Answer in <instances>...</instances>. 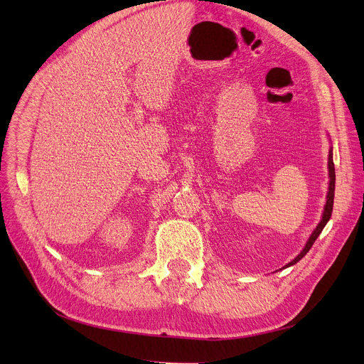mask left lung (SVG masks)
Here are the masks:
<instances>
[{
	"instance_id": "left-lung-1",
	"label": "left lung",
	"mask_w": 364,
	"mask_h": 364,
	"mask_svg": "<svg viewBox=\"0 0 364 364\" xmlns=\"http://www.w3.org/2000/svg\"><path fill=\"white\" fill-rule=\"evenodd\" d=\"M329 177H331V181H329V192H328V200H326V205H324V213H323V217H321V221L318 223V225L316 227V230L313 232V235L310 236L307 245H305V247L302 250V252L295 258L292 259L288 265H294L296 264L305 254H307L310 250L313 243L316 242V239L318 237V235L321 233V230L324 228V225L328 224V221L331 220V215H332V211H333V198H335V165H333V159H332V150L329 151ZM286 267H283V269H286Z\"/></svg>"
}]
</instances>
